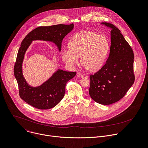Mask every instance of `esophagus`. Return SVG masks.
<instances>
[{
  "instance_id": "34e87169",
  "label": "esophagus",
  "mask_w": 148,
  "mask_h": 148,
  "mask_svg": "<svg viewBox=\"0 0 148 148\" xmlns=\"http://www.w3.org/2000/svg\"><path fill=\"white\" fill-rule=\"evenodd\" d=\"M77 76L78 77H79V78L83 77V75H82L81 73H78L77 74Z\"/></svg>"
}]
</instances>
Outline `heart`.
Wrapping results in <instances>:
<instances>
[{
	"instance_id": "b5f03b06",
	"label": "heart",
	"mask_w": 148,
	"mask_h": 148,
	"mask_svg": "<svg viewBox=\"0 0 148 148\" xmlns=\"http://www.w3.org/2000/svg\"><path fill=\"white\" fill-rule=\"evenodd\" d=\"M69 45L61 52L66 64L73 69L79 63L81 57L84 67L90 71L102 67L110 50V42L106 35L89 31L76 34L70 40Z\"/></svg>"
}]
</instances>
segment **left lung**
I'll return each mask as SVG.
<instances>
[{
	"label": "left lung",
	"instance_id": "8db88e82",
	"mask_svg": "<svg viewBox=\"0 0 148 148\" xmlns=\"http://www.w3.org/2000/svg\"><path fill=\"white\" fill-rule=\"evenodd\" d=\"M102 24L112 29L110 54L105 64L90 75L89 93L96 102L108 105L120 101L134 84V55L116 27L108 23Z\"/></svg>",
	"mask_w": 148,
	"mask_h": 148
}]
</instances>
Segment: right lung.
Segmentation results:
<instances>
[{
  "mask_svg": "<svg viewBox=\"0 0 148 148\" xmlns=\"http://www.w3.org/2000/svg\"><path fill=\"white\" fill-rule=\"evenodd\" d=\"M73 28V24L38 27L31 31L23 40L14 67V74L18 85L19 95L29 105L40 110L49 109L56 106L64 96L67 82L74 77L76 72L59 69L41 85L37 87L29 85L22 71L23 62L28 47L32 40H43L53 42L60 51L63 38Z\"/></svg>",
  "mask_w": 148,
  "mask_h": 148,
  "instance_id": "right-lung-1",
  "label": "right lung"
}]
</instances>
